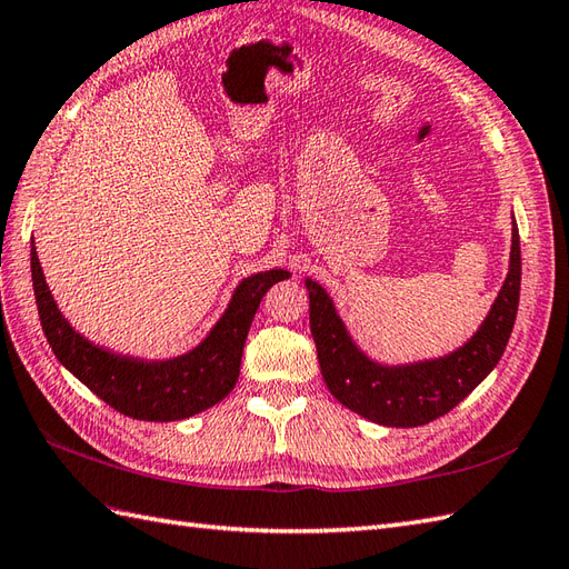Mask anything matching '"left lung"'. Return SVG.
Masks as SVG:
<instances>
[{"label": "left lung", "instance_id": "1", "mask_svg": "<svg viewBox=\"0 0 569 569\" xmlns=\"http://www.w3.org/2000/svg\"><path fill=\"white\" fill-rule=\"evenodd\" d=\"M519 286V228L512 221L507 279L473 337L440 358L385 366L360 351L327 290L305 279L310 293V329L329 391L346 409L387 428H418L449 413L502 358L517 319Z\"/></svg>", "mask_w": 569, "mask_h": 569}]
</instances>
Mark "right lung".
Masks as SVG:
<instances>
[{"instance_id": "right-lung-1", "label": "right lung", "mask_w": 569, "mask_h": 569, "mask_svg": "<svg viewBox=\"0 0 569 569\" xmlns=\"http://www.w3.org/2000/svg\"><path fill=\"white\" fill-rule=\"evenodd\" d=\"M31 273L40 325L57 360L114 411L153 423L192 418L230 395L240 377L244 339L261 298L290 276L283 269L247 276L232 290L221 319L192 351L143 360L98 346L67 322L46 283L36 242H31Z\"/></svg>"}]
</instances>
